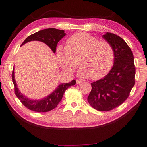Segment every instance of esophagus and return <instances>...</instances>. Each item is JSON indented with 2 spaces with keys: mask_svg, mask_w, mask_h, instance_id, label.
Wrapping results in <instances>:
<instances>
[{
  "mask_svg": "<svg viewBox=\"0 0 147 147\" xmlns=\"http://www.w3.org/2000/svg\"><path fill=\"white\" fill-rule=\"evenodd\" d=\"M76 83H77V84H80V83H82V81L80 80H78V79L76 80Z\"/></svg>",
  "mask_w": 147,
  "mask_h": 147,
  "instance_id": "1",
  "label": "esophagus"
}]
</instances>
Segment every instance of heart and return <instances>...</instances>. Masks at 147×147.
Segmentation results:
<instances>
[{
  "mask_svg": "<svg viewBox=\"0 0 147 147\" xmlns=\"http://www.w3.org/2000/svg\"><path fill=\"white\" fill-rule=\"evenodd\" d=\"M57 57L61 67L72 72L79 65V73L84 78L99 80L110 71L113 64L115 54L111 44L100 41L97 37L85 32L71 36L66 47L59 46Z\"/></svg>",
  "mask_w": 147,
  "mask_h": 147,
  "instance_id": "obj_1",
  "label": "heart"
}]
</instances>
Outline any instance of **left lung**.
Returning <instances> with one entry per match:
<instances>
[{"label": "left lung", "instance_id": "1", "mask_svg": "<svg viewBox=\"0 0 147 147\" xmlns=\"http://www.w3.org/2000/svg\"><path fill=\"white\" fill-rule=\"evenodd\" d=\"M103 37L113 49L114 64L103 78L91 83L88 101L95 110L108 111L128 98L135 85V66L130 47L121 37L110 32Z\"/></svg>", "mask_w": 147, "mask_h": 147}]
</instances>
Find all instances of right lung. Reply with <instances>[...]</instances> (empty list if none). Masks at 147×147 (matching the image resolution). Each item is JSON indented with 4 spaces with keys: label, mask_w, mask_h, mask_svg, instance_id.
I'll use <instances>...</instances> for the list:
<instances>
[{
    "label": "right lung",
    "mask_w": 147,
    "mask_h": 147,
    "mask_svg": "<svg viewBox=\"0 0 147 147\" xmlns=\"http://www.w3.org/2000/svg\"><path fill=\"white\" fill-rule=\"evenodd\" d=\"M66 35L64 30L54 28L43 29L30 35L25 39L21 46L32 40H39L47 44L54 53L56 52L58 42ZM12 79L14 85L15 94L22 104L30 110L36 112H47L55 108L62 100L64 92L71 86L76 84V81L73 80L70 83H63L59 85L57 89L48 96L40 100H32L26 98L20 93L14 79V71L13 70Z\"/></svg>",
    "instance_id": "1"
}]
</instances>
